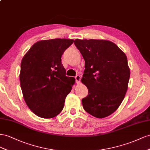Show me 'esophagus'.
Segmentation results:
<instances>
[{"label":"esophagus","instance_id":"1","mask_svg":"<svg viewBox=\"0 0 150 150\" xmlns=\"http://www.w3.org/2000/svg\"><path fill=\"white\" fill-rule=\"evenodd\" d=\"M75 79V82H76V83H77V84H79V83H80V79H81L80 76L79 75H76Z\"/></svg>","mask_w":150,"mask_h":150}]
</instances>
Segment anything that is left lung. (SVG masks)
<instances>
[{"instance_id": "8db88e82", "label": "left lung", "mask_w": 150, "mask_h": 150, "mask_svg": "<svg viewBox=\"0 0 150 150\" xmlns=\"http://www.w3.org/2000/svg\"><path fill=\"white\" fill-rule=\"evenodd\" d=\"M74 44L85 60L83 77L88 96L82 100L84 110L97 118L112 114L121 105L130 76L125 53L114 42L79 40Z\"/></svg>"}]
</instances>
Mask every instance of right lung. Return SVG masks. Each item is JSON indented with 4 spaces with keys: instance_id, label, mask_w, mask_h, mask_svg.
Wrapping results in <instances>:
<instances>
[{
    "instance_id": "right-lung-1",
    "label": "right lung",
    "mask_w": 150,
    "mask_h": 150,
    "mask_svg": "<svg viewBox=\"0 0 150 150\" xmlns=\"http://www.w3.org/2000/svg\"><path fill=\"white\" fill-rule=\"evenodd\" d=\"M73 40H42L33 45L21 64L20 84L25 103L38 116L52 118L62 112L75 79L66 76L62 63Z\"/></svg>"
}]
</instances>
